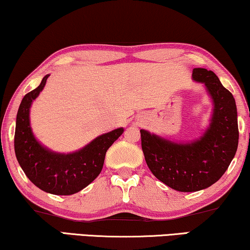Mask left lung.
<instances>
[{
  "mask_svg": "<svg viewBox=\"0 0 250 250\" xmlns=\"http://www.w3.org/2000/svg\"><path fill=\"white\" fill-rule=\"evenodd\" d=\"M193 80L204 84L213 103L210 125L199 139L174 143L141 129V147L151 173L180 192H196L220 180L238 147L237 106L233 96L218 76L194 68Z\"/></svg>",
  "mask_w": 250,
  "mask_h": 250,
  "instance_id": "left-lung-1",
  "label": "left lung"
}]
</instances>
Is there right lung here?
Here are the masks:
<instances>
[{"mask_svg":"<svg viewBox=\"0 0 250 250\" xmlns=\"http://www.w3.org/2000/svg\"><path fill=\"white\" fill-rule=\"evenodd\" d=\"M42 83L22 99L14 133V151L21 168L30 181L42 191L55 195H72L92 183L101 173L107 149L124 133V128L96 137L80 150L61 154L43 147L33 136L30 107L46 85Z\"/></svg>","mask_w":250,"mask_h":250,"instance_id":"obj_1","label":"right lung"}]
</instances>
